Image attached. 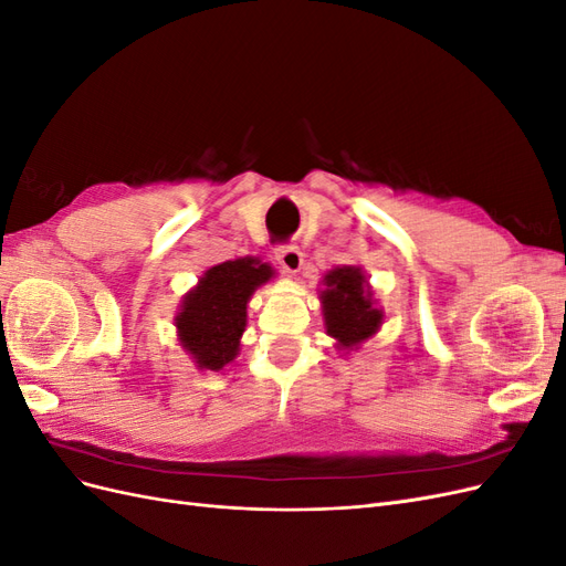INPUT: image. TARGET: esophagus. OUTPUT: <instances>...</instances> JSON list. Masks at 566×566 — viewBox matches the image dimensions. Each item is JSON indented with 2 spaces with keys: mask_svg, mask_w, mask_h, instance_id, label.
<instances>
[{
  "mask_svg": "<svg viewBox=\"0 0 566 566\" xmlns=\"http://www.w3.org/2000/svg\"><path fill=\"white\" fill-rule=\"evenodd\" d=\"M276 260L285 273H297L304 264V256L295 245H281L276 250Z\"/></svg>",
  "mask_w": 566,
  "mask_h": 566,
  "instance_id": "34e87169",
  "label": "esophagus"
}]
</instances>
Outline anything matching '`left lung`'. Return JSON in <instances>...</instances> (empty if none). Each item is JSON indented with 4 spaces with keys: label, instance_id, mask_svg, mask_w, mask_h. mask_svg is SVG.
<instances>
[{
    "label": "left lung",
    "instance_id": "1",
    "mask_svg": "<svg viewBox=\"0 0 566 566\" xmlns=\"http://www.w3.org/2000/svg\"><path fill=\"white\" fill-rule=\"evenodd\" d=\"M321 306L325 331L337 339L339 349H354L378 333L382 310L373 302L368 281L358 266H337L325 273Z\"/></svg>",
    "mask_w": 566,
    "mask_h": 566
}]
</instances>
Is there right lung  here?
Instances as JSON below:
<instances>
[{
	"mask_svg": "<svg viewBox=\"0 0 566 566\" xmlns=\"http://www.w3.org/2000/svg\"><path fill=\"white\" fill-rule=\"evenodd\" d=\"M271 266L254 256L221 262L205 271L175 318L181 347L200 370H221L238 356L248 302L271 279Z\"/></svg>",
	"mask_w": 566,
	"mask_h": 566,
	"instance_id": "obj_1",
	"label": "right lung"
}]
</instances>
